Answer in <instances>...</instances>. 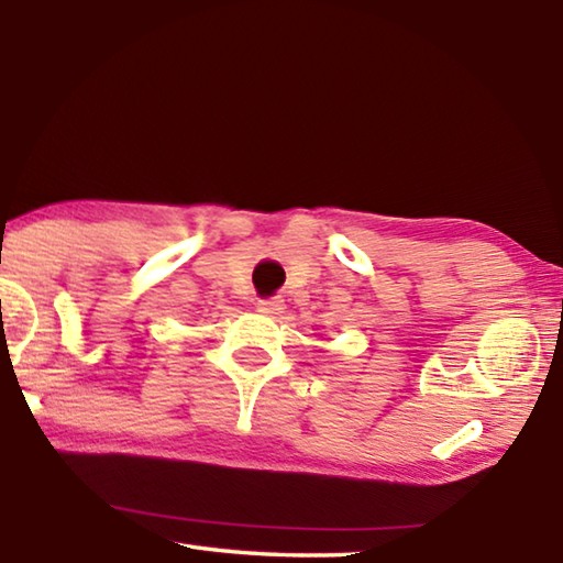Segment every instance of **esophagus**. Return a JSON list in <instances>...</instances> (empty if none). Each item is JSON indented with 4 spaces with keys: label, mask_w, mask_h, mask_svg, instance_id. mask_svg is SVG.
<instances>
[{
    "label": "esophagus",
    "mask_w": 563,
    "mask_h": 563,
    "mask_svg": "<svg viewBox=\"0 0 563 563\" xmlns=\"http://www.w3.org/2000/svg\"><path fill=\"white\" fill-rule=\"evenodd\" d=\"M285 310V302L280 298H263L258 300V312L263 316H278V312Z\"/></svg>",
    "instance_id": "34e87169"
}]
</instances>
